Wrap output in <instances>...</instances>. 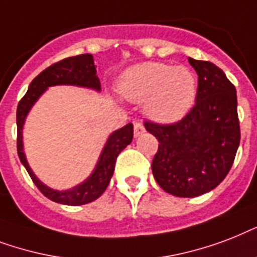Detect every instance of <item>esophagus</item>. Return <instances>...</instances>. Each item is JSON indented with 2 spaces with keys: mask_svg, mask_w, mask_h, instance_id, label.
<instances>
[{
  "mask_svg": "<svg viewBox=\"0 0 257 257\" xmlns=\"http://www.w3.org/2000/svg\"><path fill=\"white\" fill-rule=\"evenodd\" d=\"M145 126H143V123L142 122H139V120H137V122H134V135H135V138L137 137H141V135L145 133Z\"/></svg>",
  "mask_w": 257,
  "mask_h": 257,
  "instance_id": "obj_1",
  "label": "esophagus"
}]
</instances>
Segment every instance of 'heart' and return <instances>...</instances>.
<instances>
[{"label":"heart","mask_w":257,"mask_h":257,"mask_svg":"<svg viewBox=\"0 0 257 257\" xmlns=\"http://www.w3.org/2000/svg\"><path fill=\"white\" fill-rule=\"evenodd\" d=\"M118 89L130 101H145V112L158 123L178 122L192 110L197 81L186 67L149 61L120 75Z\"/></svg>","instance_id":"b5f03b06"}]
</instances>
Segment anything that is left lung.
Returning a JSON list of instances; mask_svg holds the SVG:
<instances>
[{
	"mask_svg": "<svg viewBox=\"0 0 257 257\" xmlns=\"http://www.w3.org/2000/svg\"><path fill=\"white\" fill-rule=\"evenodd\" d=\"M189 63L198 75L196 104L172 124L145 122L158 139L151 170L161 188L176 197L213 190L229 173L240 145L234 85L210 61Z\"/></svg>",
	"mask_w": 257,
	"mask_h": 257,
	"instance_id": "obj_1",
	"label": "left lung"
}]
</instances>
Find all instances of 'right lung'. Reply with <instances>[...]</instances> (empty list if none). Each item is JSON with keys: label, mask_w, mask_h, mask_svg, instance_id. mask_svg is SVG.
Returning a JSON list of instances; mask_svg holds the SVG:
<instances>
[{"label": "right lung", "mask_w": 257, "mask_h": 257, "mask_svg": "<svg viewBox=\"0 0 257 257\" xmlns=\"http://www.w3.org/2000/svg\"><path fill=\"white\" fill-rule=\"evenodd\" d=\"M77 85L85 88L100 91V81L96 75V68L93 64V57L89 53L79 55V56L67 57L64 60L57 61L32 80L29 84L28 92L20 100L17 106V153L20 161L25 166L27 172L29 173L32 181L39 188V190L49 200L64 205H84L92 202L103 194L106 190L112 174H114L115 162L118 158L119 153L130 145L134 135L133 123H128L122 128L114 131L108 137L106 145L103 147L99 161L93 169L92 174L77 186L68 190H55L41 181L32 172L31 166L28 165L27 157L24 153L23 143V127L27 119L28 112L31 111L36 101L44 93L48 87L52 85Z\"/></svg>", "instance_id": "obj_1"}]
</instances>
